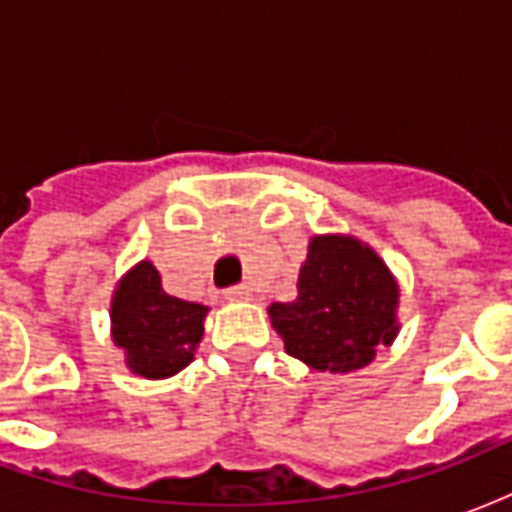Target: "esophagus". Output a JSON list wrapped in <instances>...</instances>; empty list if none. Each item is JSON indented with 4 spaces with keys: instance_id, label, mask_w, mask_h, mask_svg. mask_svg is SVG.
Listing matches in <instances>:
<instances>
[{
    "instance_id": "obj_1",
    "label": "esophagus",
    "mask_w": 512,
    "mask_h": 512,
    "mask_svg": "<svg viewBox=\"0 0 512 512\" xmlns=\"http://www.w3.org/2000/svg\"><path fill=\"white\" fill-rule=\"evenodd\" d=\"M224 296L230 301H249L252 299V290L246 288V285H233V288L224 290Z\"/></svg>"
}]
</instances>
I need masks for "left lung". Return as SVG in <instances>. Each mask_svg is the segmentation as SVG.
Segmentation results:
<instances>
[{
	"label": "left lung",
	"mask_w": 512,
	"mask_h": 512,
	"mask_svg": "<svg viewBox=\"0 0 512 512\" xmlns=\"http://www.w3.org/2000/svg\"><path fill=\"white\" fill-rule=\"evenodd\" d=\"M397 285L370 246L343 235L312 238L299 299L271 304L285 351L315 370L351 373L397 334Z\"/></svg>",
	"instance_id": "8db88e82"
}]
</instances>
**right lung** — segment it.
<instances>
[{
  "label": "right lung",
  "instance_id": "obj_1",
  "mask_svg": "<svg viewBox=\"0 0 512 512\" xmlns=\"http://www.w3.org/2000/svg\"><path fill=\"white\" fill-rule=\"evenodd\" d=\"M205 312L208 307L202 304L164 293L156 266L142 260L117 285L112 334L136 376L167 378L194 359Z\"/></svg>",
  "mask_w": 512,
  "mask_h": 512
}]
</instances>
